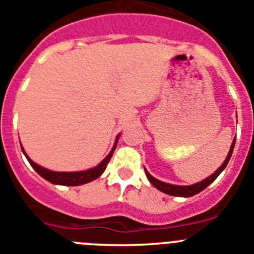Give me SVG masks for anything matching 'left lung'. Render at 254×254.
<instances>
[{
  "instance_id": "1",
  "label": "left lung",
  "mask_w": 254,
  "mask_h": 254,
  "mask_svg": "<svg viewBox=\"0 0 254 254\" xmlns=\"http://www.w3.org/2000/svg\"><path fill=\"white\" fill-rule=\"evenodd\" d=\"M234 144H235V138H234V140H233L232 147H230L229 153H228V155H227V159L224 161V163L219 167L218 170L212 173L211 176H209L207 178H205L204 181L197 182V184H195V185H190V186H177V185L166 184V182H162V181H159V180H157V178L153 177V176L150 175V173L148 172L145 168H144V171H145V175H147V177H148V180H149L150 184H152L155 189H158L159 191H162V192L167 193V195L178 196V197H191V196L196 195V193L201 192L202 190L206 189V187L209 186L210 184H212V182L215 181L216 177H218V176L223 172L224 168L227 167L228 162H229L230 157H232L233 149H234Z\"/></svg>"
}]
</instances>
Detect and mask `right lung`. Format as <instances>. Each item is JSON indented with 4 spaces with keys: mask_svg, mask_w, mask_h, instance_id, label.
Returning <instances> with one entry per match:
<instances>
[{
    "mask_svg": "<svg viewBox=\"0 0 254 254\" xmlns=\"http://www.w3.org/2000/svg\"><path fill=\"white\" fill-rule=\"evenodd\" d=\"M119 136L120 135L116 136L115 144H114L111 152L109 153V155H107L106 158H105L101 163L97 164V166L93 167V168H91V170L79 171V172H54V171L47 170V168H44V167L39 166V164H36L35 162L31 161V159L27 157L26 153H25V150L22 149V147L21 149L34 170H35L39 175L42 176L43 178H45L47 181H49L50 184L63 185V186H79V185H84V184H87V182L93 181V180H96V178H99L100 176L105 172L107 163L110 162L111 157H113V153L116 148V143H118L119 140Z\"/></svg>",
    "mask_w": 254,
    "mask_h": 254,
    "instance_id": "right-lung-1",
    "label": "right lung"
}]
</instances>
